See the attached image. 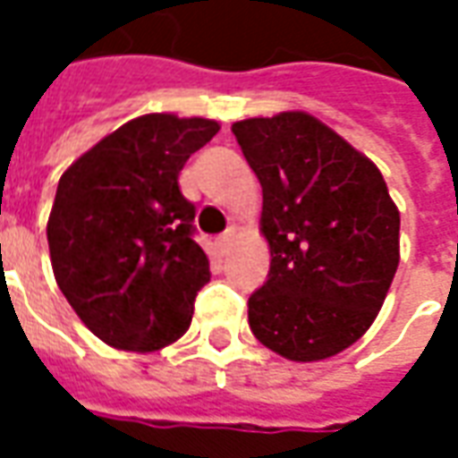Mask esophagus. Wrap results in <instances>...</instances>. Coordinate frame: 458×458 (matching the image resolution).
Wrapping results in <instances>:
<instances>
[{
  "mask_svg": "<svg viewBox=\"0 0 458 458\" xmlns=\"http://www.w3.org/2000/svg\"><path fill=\"white\" fill-rule=\"evenodd\" d=\"M233 238H235V230H228L225 235H220V238H218V250H220V252H223V255L228 252V248H230V242H233Z\"/></svg>",
  "mask_w": 458,
  "mask_h": 458,
  "instance_id": "esophagus-1",
  "label": "esophagus"
}]
</instances>
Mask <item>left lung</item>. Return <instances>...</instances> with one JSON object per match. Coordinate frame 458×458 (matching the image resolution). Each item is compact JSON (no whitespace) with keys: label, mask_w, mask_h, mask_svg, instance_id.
Masks as SVG:
<instances>
[{"label":"left lung","mask_w":458,"mask_h":458,"mask_svg":"<svg viewBox=\"0 0 458 458\" xmlns=\"http://www.w3.org/2000/svg\"><path fill=\"white\" fill-rule=\"evenodd\" d=\"M262 186L269 277L250 297L259 344L287 360H327L383 309L400 265V210L383 174L314 114L233 124Z\"/></svg>","instance_id":"1"}]
</instances>
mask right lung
I'll return each mask as SVG.
<instances>
[{
  "label": "right lung",
  "instance_id": "right-lung-1",
  "mask_svg": "<svg viewBox=\"0 0 458 458\" xmlns=\"http://www.w3.org/2000/svg\"><path fill=\"white\" fill-rule=\"evenodd\" d=\"M206 117L151 113L124 122L64 171L46 235L68 304L95 336L151 353L191 327L210 279L179 174L218 134Z\"/></svg>",
  "mask_w": 458,
  "mask_h": 458
}]
</instances>
